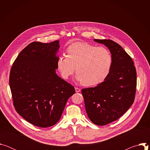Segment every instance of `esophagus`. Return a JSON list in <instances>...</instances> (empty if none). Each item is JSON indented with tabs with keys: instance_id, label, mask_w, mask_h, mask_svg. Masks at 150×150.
Masks as SVG:
<instances>
[{
	"instance_id": "esophagus-1",
	"label": "esophagus",
	"mask_w": 150,
	"mask_h": 150,
	"mask_svg": "<svg viewBox=\"0 0 150 150\" xmlns=\"http://www.w3.org/2000/svg\"><path fill=\"white\" fill-rule=\"evenodd\" d=\"M75 91H76V93H79V92L81 91V90H80L79 88H77V87H75Z\"/></svg>"
}]
</instances>
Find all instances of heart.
Here are the masks:
<instances>
[{
  "label": "heart",
  "instance_id": "b5f03b06",
  "mask_svg": "<svg viewBox=\"0 0 150 150\" xmlns=\"http://www.w3.org/2000/svg\"><path fill=\"white\" fill-rule=\"evenodd\" d=\"M67 56H60L57 66L62 76L68 79L75 70V79L85 86H93L103 82L110 73L112 56L105 47L76 42L67 49Z\"/></svg>",
  "mask_w": 150,
  "mask_h": 150
}]
</instances>
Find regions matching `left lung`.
<instances>
[{
    "instance_id": "left-lung-1",
    "label": "left lung",
    "mask_w": 150,
    "mask_h": 150,
    "mask_svg": "<svg viewBox=\"0 0 150 150\" xmlns=\"http://www.w3.org/2000/svg\"><path fill=\"white\" fill-rule=\"evenodd\" d=\"M104 45L112 56L109 75L95 87L82 89L85 110L90 120L103 126L120 118L134 101L137 72L134 62L123 49L111 40L94 39Z\"/></svg>"
}]
</instances>
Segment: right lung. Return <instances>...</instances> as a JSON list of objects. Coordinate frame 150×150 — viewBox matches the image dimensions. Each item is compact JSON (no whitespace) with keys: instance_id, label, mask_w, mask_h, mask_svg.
Instances as JSON below:
<instances>
[{"instance_id":"add662e5","label":"right lung","mask_w":150,"mask_h":150,"mask_svg":"<svg viewBox=\"0 0 150 150\" xmlns=\"http://www.w3.org/2000/svg\"><path fill=\"white\" fill-rule=\"evenodd\" d=\"M59 42H31L20 52L11 69L9 85L16 111L40 127L55 125L75 93L71 84L56 74Z\"/></svg>"}]
</instances>
